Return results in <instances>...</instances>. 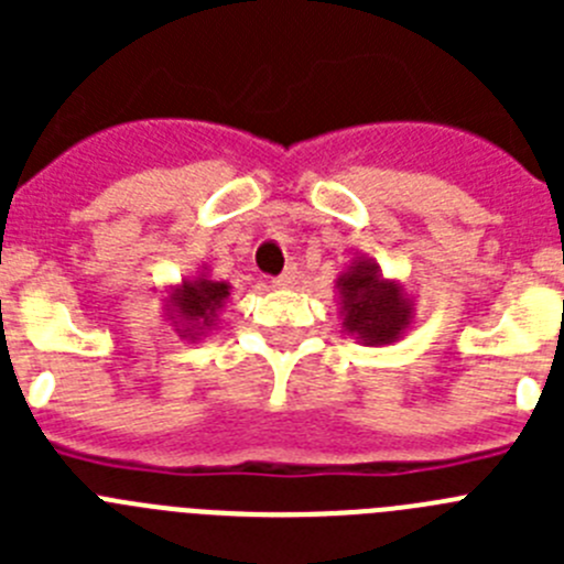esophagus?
Masks as SVG:
<instances>
[{
	"label": "esophagus",
	"mask_w": 564,
	"mask_h": 564,
	"mask_svg": "<svg viewBox=\"0 0 564 564\" xmlns=\"http://www.w3.org/2000/svg\"><path fill=\"white\" fill-rule=\"evenodd\" d=\"M296 282H299V271H296V268H288L285 273H279V276L273 279V285L282 288V291H288V288H296Z\"/></svg>",
	"instance_id": "34e87169"
}]
</instances>
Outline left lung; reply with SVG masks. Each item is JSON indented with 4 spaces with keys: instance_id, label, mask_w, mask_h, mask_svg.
Wrapping results in <instances>:
<instances>
[{
    "instance_id": "left-lung-1",
    "label": "left lung",
    "mask_w": 564,
    "mask_h": 564,
    "mask_svg": "<svg viewBox=\"0 0 564 564\" xmlns=\"http://www.w3.org/2000/svg\"><path fill=\"white\" fill-rule=\"evenodd\" d=\"M341 330L364 347H387L415 325V296L401 279L383 276L370 257H356L336 279Z\"/></svg>"
}]
</instances>
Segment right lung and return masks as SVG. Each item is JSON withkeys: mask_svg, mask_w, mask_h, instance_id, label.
Returning <instances> with one entry per match:
<instances>
[{"mask_svg": "<svg viewBox=\"0 0 564 564\" xmlns=\"http://www.w3.org/2000/svg\"><path fill=\"white\" fill-rule=\"evenodd\" d=\"M231 299V285L212 276V268L200 265L192 276H183L177 285L163 291V316L172 330L188 341H200L217 330L220 313Z\"/></svg>", "mask_w": 564, "mask_h": 564, "instance_id": "1", "label": "right lung"}]
</instances>
